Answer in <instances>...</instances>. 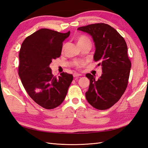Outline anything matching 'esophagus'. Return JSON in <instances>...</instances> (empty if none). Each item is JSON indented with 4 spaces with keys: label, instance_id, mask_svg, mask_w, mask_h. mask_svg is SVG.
Returning a JSON list of instances; mask_svg holds the SVG:
<instances>
[{
    "label": "esophagus",
    "instance_id": "obj_1",
    "mask_svg": "<svg viewBox=\"0 0 148 148\" xmlns=\"http://www.w3.org/2000/svg\"><path fill=\"white\" fill-rule=\"evenodd\" d=\"M81 76H82V75L79 73H73V77H75V78H78L79 77H81Z\"/></svg>",
    "mask_w": 148,
    "mask_h": 148
}]
</instances>
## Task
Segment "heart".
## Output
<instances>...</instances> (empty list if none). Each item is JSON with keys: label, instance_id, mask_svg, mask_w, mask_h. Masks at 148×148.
<instances>
[{"label": "heart", "instance_id": "heart-1", "mask_svg": "<svg viewBox=\"0 0 148 148\" xmlns=\"http://www.w3.org/2000/svg\"><path fill=\"white\" fill-rule=\"evenodd\" d=\"M76 41H77L78 46L81 45V44H84V43H87V42H90L91 43L90 39H89L87 36H84V35L79 36H78L77 38V39H76ZM64 46H64V47H63V49H64ZM81 65H82V64H79V63H76L75 64V66L77 69L79 68V67L81 66Z\"/></svg>", "mask_w": 148, "mask_h": 148}]
</instances>
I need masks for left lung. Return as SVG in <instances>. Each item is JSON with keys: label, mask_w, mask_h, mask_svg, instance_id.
<instances>
[{"label": "left lung", "mask_w": 148, "mask_h": 148, "mask_svg": "<svg viewBox=\"0 0 148 148\" xmlns=\"http://www.w3.org/2000/svg\"><path fill=\"white\" fill-rule=\"evenodd\" d=\"M78 29L92 36L96 47L94 60L102 70L97 80L90 73L86 75L90 80L85 94L86 99L96 109H108L119 101L128 86L132 63L127 43L117 30L107 24H91Z\"/></svg>", "instance_id": "left-lung-1"}]
</instances>
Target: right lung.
Masks as SVG:
<instances>
[{
	"instance_id": "1",
	"label": "right lung",
	"mask_w": 148,
	"mask_h": 148,
	"mask_svg": "<svg viewBox=\"0 0 148 148\" xmlns=\"http://www.w3.org/2000/svg\"><path fill=\"white\" fill-rule=\"evenodd\" d=\"M47 28L26 38L19 53L18 75L26 91L36 103L46 109L60 106L65 99L73 75L63 72L59 78L52 74V60L61 55L64 40L70 35Z\"/></svg>"
}]
</instances>
